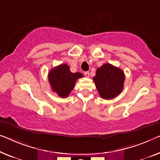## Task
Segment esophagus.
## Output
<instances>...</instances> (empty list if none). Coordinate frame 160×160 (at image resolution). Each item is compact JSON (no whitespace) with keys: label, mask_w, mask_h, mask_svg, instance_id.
Returning a JSON list of instances; mask_svg holds the SVG:
<instances>
[{"label":"esophagus","mask_w":160,"mask_h":160,"mask_svg":"<svg viewBox=\"0 0 160 160\" xmlns=\"http://www.w3.org/2000/svg\"><path fill=\"white\" fill-rule=\"evenodd\" d=\"M85 77H87V78H89L90 77V73H89V72H85Z\"/></svg>","instance_id":"obj_1"}]
</instances>
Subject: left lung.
Returning <instances> with one entry per match:
<instances>
[{
	"instance_id": "8db88e82",
	"label": "left lung",
	"mask_w": 160,
	"mask_h": 160,
	"mask_svg": "<svg viewBox=\"0 0 160 160\" xmlns=\"http://www.w3.org/2000/svg\"><path fill=\"white\" fill-rule=\"evenodd\" d=\"M93 80L102 98L110 100L123 90L125 75L120 68L106 63L97 69Z\"/></svg>"
}]
</instances>
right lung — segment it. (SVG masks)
Returning <instances> with one entry per match:
<instances>
[{
	"mask_svg": "<svg viewBox=\"0 0 160 160\" xmlns=\"http://www.w3.org/2000/svg\"><path fill=\"white\" fill-rule=\"evenodd\" d=\"M82 77L80 72H71L70 67L66 64L55 67L48 74L52 90L61 98L68 97L75 87L76 81Z\"/></svg>",
	"mask_w": 160,
	"mask_h": 160,
	"instance_id": "1",
	"label": "right lung"
}]
</instances>
